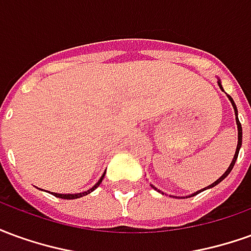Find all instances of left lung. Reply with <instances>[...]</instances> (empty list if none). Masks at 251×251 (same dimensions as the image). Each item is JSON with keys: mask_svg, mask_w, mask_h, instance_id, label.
<instances>
[{"mask_svg": "<svg viewBox=\"0 0 251 251\" xmlns=\"http://www.w3.org/2000/svg\"><path fill=\"white\" fill-rule=\"evenodd\" d=\"M218 86L221 87L222 91H225V90H223V87H222L221 79H218ZM227 98H228V100H230V102H231V104H232V109H234V113H235V122H237V127H238V144H237V149H235V154H234V157H232L231 164H230V167H228V168L226 169V172H225V174L222 175L221 177H219V179L216 180V181H214L212 184H210V185H208V187H205V188L200 189V191H196V192H194V194L188 195V196H184V198H191V196H195V195L200 194V192H203V191H205V189L212 188V187H215V185L219 184V183H221L222 180H225V179H226V177H227V176H228V174L231 172L232 167H234V164H235V161H237L238 153H239V149H241V147H242V126H241V122H239V120H238V110H237V106H235V103H234V100H232V98H231V97H230V95H227ZM151 185H152V184H151ZM152 188H153V189H156V191H158V192H161V194L164 195L163 191H160V189H157V188H156V187H154V185H152ZM172 198H176V199H181L183 196H181V198H180V196H172Z\"/></svg>", "mask_w": 251, "mask_h": 251, "instance_id": "obj_1", "label": "left lung"}]
</instances>
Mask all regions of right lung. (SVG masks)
<instances>
[{
	"instance_id": "add662e5",
	"label": "right lung",
	"mask_w": 251,
	"mask_h": 251,
	"mask_svg": "<svg viewBox=\"0 0 251 251\" xmlns=\"http://www.w3.org/2000/svg\"><path fill=\"white\" fill-rule=\"evenodd\" d=\"M106 174V172H104ZM104 174L100 176V179L98 180V183H95V184L91 187L90 189H87V191H84V192H79V194H56V192H52V195L53 196H56V198H60V199H67V200H71V199H79V198H82V196H86V195H88L90 192H93L94 189L97 188L100 183H102V180H103L104 177Z\"/></svg>"
}]
</instances>
